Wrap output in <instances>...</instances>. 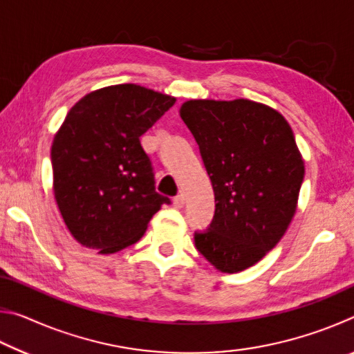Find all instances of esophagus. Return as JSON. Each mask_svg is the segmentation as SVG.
<instances>
[{"mask_svg": "<svg viewBox=\"0 0 354 354\" xmlns=\"http://www.w3.org/2000/svg\"><path fill=\"white\" fill-rule=\"evenodd\" d=\"M185 203V195L184 194H178L175 198H173V205H175L176 207H183Z\"/></svg>", "mask_w": 354, "mask_h": 354, "instance_id": "1", "label": "esophagus"}]
</instances>
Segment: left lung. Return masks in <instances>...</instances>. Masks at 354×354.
<instances>
[{
    "instance_id": "obj_1",
    "label": "left lung",
    "mask_w": 354,
    "mask_h": 354,
    "mask_svg": "<svg viewBox=\"0 0 354 354\" xmlns=\"http://www.w3.org/2000/svg\"><path fill=\"white\" fill-rule=\"evenodd\" d=\"M181 118L198 143L215 214L195 247L223 273H237L274 248L297 211L304 162L286 118L250 100H190Z\"/></svg>"
}]
</instances>
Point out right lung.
Returning <instances> with one entry per match:
<instances>
[{
	"label": "right lung",
	"instance_id": "1",
	"mask_svg": "<svg viewBox=\"0 0 354 354\" xmlns=\"http://www.w3.org/2000/svg\"><path fill=\"white\" fill-rule=\"evenodd\" d=\"M176 98L137 84L86 95L71 107L51 147L53 187L77 242L101 254L136 243L170 198L156 192L140 136Z\"/></svg>",
	"mask_w": 354,
	"mask_h": 354
}]
</instances>
